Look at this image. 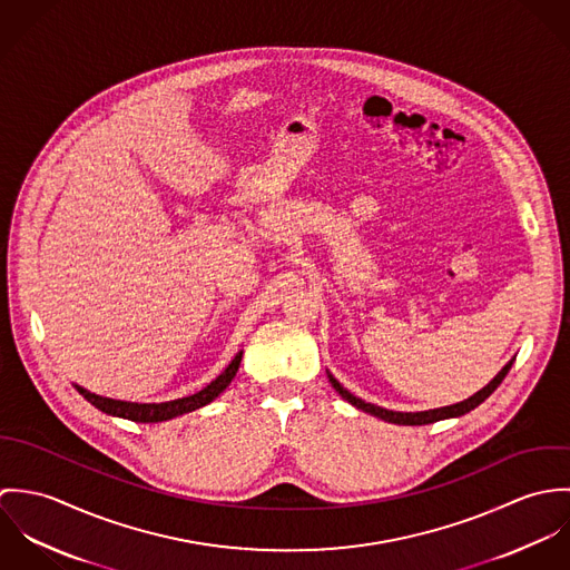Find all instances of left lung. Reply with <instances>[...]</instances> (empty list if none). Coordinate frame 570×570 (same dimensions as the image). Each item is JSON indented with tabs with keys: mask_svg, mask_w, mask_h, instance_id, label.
Masks as SVG:
<instances>
[{
	"mask_svg": "<svg viewBox=\"0 0 570 570\" xmlns=\"http://www.w3.org/2000/svg\"><path fill=\"white\" fill-rule=\"evenodd\" d=\"M513 360H515V357H511V360L498 371V375L489 382L488 386H483V389H481L479 393H474L472 397H468V400H463V402H459V404H452V406L432 407V410H419V412H400V410H389V407L368 404V402L355 397L353 393H348L328 371H326V375H328L331 386H333V389L342 395V400H346L351 406H355L357 410H362V412H368V414H373V416H377V419H382V421H389V423H397V425H425V423H434V421H443V419L463 416V414H468L470 410L481 406V404L488 400L489 395L500 386V382L507 377V373H509Z\"/></svg>",
	"mask_w": 570,
	"mask_h": 570,
	"instance_id": "8db88e82",
	"label": "left lung"
}]
</instances>
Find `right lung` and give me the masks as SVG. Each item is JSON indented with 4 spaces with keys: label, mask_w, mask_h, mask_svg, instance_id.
I'll return each mask as SVG.
<instances>
[{
    "label": "right lung",
    "mask_w": 570,
    "mask_h": 570,
    "mask_svg": "<svg viewBox=\"0 0 570 570\" xmlns=\"http://www.w3.org/2000/svg\"><path fill=\"white\" fill-rule=\"evenodd\" d=\"M244 351H239L235 355V360L226 366V371L215 377L208 386H204L202 391H197L195 395L181 397V400H173V402H163V404H136V402H122V400H111V397H102L96 393H89L87 389H82L79 384H75V389L81 393L82 397L91 404V406L102 410L105 414L111 416H120V419H129V421H138V423H160V421H168L175 419L179 414L193 412L197 407L210 404L213 400H217L235 380L239 364H242Z\"/></svg>",
    "instance_id": "right-lung-1"
}]
</instances>
